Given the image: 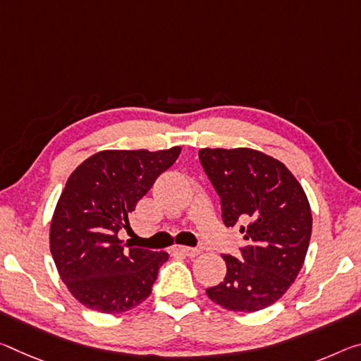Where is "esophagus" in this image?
Masks as SVG:
<instances>
[{
  "label": "esophagus",
  "instance_id": "obj_1",
  "mask_svg": "<svg viewBox=\"0 0 361 361\" xmlns=\"http://www.w3.org/2000/svg\"><path fill=\"white\" fill-rule=\"evenodd\" d=\"M175 250H178L180 254L186 255V257H191V259H192V257H197L199 254H201V250H199V249L188 247V245H176Z\"/></svg>",
  "mask_w": 361,
  "mask_h": 361
}]
</instances>
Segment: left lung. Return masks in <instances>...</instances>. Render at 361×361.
<instances>
[{"label":"left lung","instance_id":"obj_1","mask_svg":"<svg viewBox=\"0 0 361 361\" xmlns=\"http://www.w3.org/2000/svg\"><path fill=\"white\" fill-rule=\"evenodd\" d=\"M199 159L219 192L226 226L241 223L243 259L223 255L226 276L209 299L231 312H257L281 299L295 281L310 244L312 210L289 169L265 152L204 147Z\"/></svg>","mask_w":361,"mask_h":361}]
</instances>
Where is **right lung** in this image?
Segmentation results:
<instances>
[{"mask_svg": "<svg viewBox=\"0 0 361 361\" xmlns=\"http://www.w3.org/2000/svg\"><path fill=\"white\" fill-rule=\"evenodd\" d=\"M180 146L164 151L96 152L72 171L56 204L49 247L59 276L80 304L101 313L128 312L149 297L167 252L125 249L118 231L170 169Z\"/></svg>", "mask_w": 361, "mask_h": 361, "instance_id": "right-lung-1", "label": "right lung"}]
</instances>
